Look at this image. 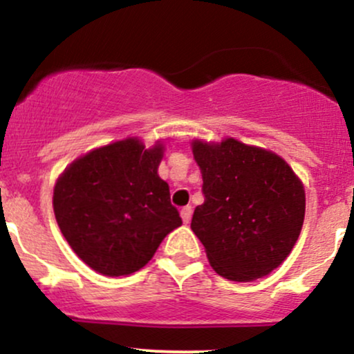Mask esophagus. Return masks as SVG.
<instances>
[{
  "label": "esophagus",
  "mask_w": 354,
  "mask_h": 354,
  "mask_svg": "<svg viewBox=\"0 0 354 354\" xmlns=\"http://www.w3.org/2000/svg\"><path fill=\"white\" fill-rule=\"evenodd\" d=\"M180 217H182V221H184V224H189L190 217H192V207H190V205H187V207L182 209L180 210Z\"/></svg>",
  "instance_id": "esophagus-1"
}]
</instances>
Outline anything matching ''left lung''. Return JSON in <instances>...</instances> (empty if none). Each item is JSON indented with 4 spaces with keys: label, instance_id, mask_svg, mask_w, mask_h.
Returning a JSON list of instances; mask_svg holds the SVG:
<instances>
[{
    "label": "left lung",
    "instance_id": "8db88e82",
    "mask_svg": "<svg viewBox=\"0 0 354 354\" xmlns=\"http://www.w3.org/2000/svg\"><path fill=\"white\" fill-rule=\"evenodd\" d=\"M204 204L192 227L214 271L252 281L274 271L295 248L304 221V187L276 153L236 138L192 142Z\"/></svg>",
    "mask_w": 354,
    "mask_h": 354
}]
</instances>
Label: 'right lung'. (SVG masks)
Here are the masks:
<instances>
[{
  "label": "right lung",
  "instance_id": "obj_1",
  "mask_svg": "<svg viewBox=\"0 0 354 354\" xmlns=\"http://www.w3.org/2000/svg\"><path fill=\"white\" fill-rule=\"evenodd\" d=\"M164 145L138 138L100 147L70 164L53 190L58 227L93 271L127 276L142 269L182 224L158 177Z\"/></svg>",
  "mask_w": 354,
  "mask_h": 354
}]
</instances>
